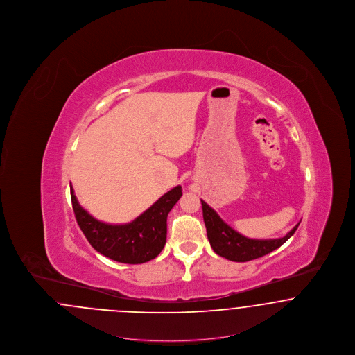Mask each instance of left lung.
Returning <instances> with one entry per match:
<instances>
[{"label":"left lung","mask_w":355,"mask_h":355,"mask_svg":"<svg viewBox=\"0 0 355 355\" xmlns=\"http://www.w3.org/2000/svg\"><path fill=\"white\" fill-rule=\"evenodd\" d=\"M202 203L203 222L206 226V233L210 242V246L216 253L234 262H248L255 258L263 257L272 250L282 246L290 236L298 229L297 223L286 236L274 239H253L239 234L226 222H223L220 216L211 209L207 203Z\"/></svg>","instance_id":"obj_1"}]
</instances>
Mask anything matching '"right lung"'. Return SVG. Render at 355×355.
<instances>
[{"label": "right lung", "mask_w": 355, "mask_h": 355, "mask_svg": "<svg viewBox=\"0 0 355 355\" xmlns=\"http://www.w3.org/2000/svg\"><path fill=\"white\" fill-rule=\"evenodd\" d=\"M181 196L182 187L175 186L135 220L109 225L96 220L81 207L70 186L74 216L89 243L102 255L130 265L145 263L162 252L166 243L168 214Z\"/></svg>", "instance_id": "obj_1"}]
</instances>
